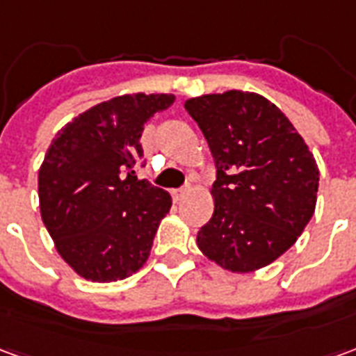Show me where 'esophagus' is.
Listing matches in <instances>:
<instances>
[{
	"label": "esophagus",
	"instance_id": "obj_1",
	"mask_svg": "<svg viewBox=\"0 0 356 356\" xmlns=\"http://www.w3.org/2000/svg\"><path fill=\"white\" fill-rule=\"evenodd\" d=\"M186 193H188V186H185V188H175V191H171V194H173V198H175V200H181V198H183Z\"/></svg>",
	"mask_w": 356,
	"mask_h": 356
}]
</instances>
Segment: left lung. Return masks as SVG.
Listing matches in <instances>:
<instances>
[{"label":"left lung","instance_id":"1","mask_svg":"<svg viewBox=\"0 0 356 356\" xmlns=\"http://www.w3.org/2000/svg\"><path fill=\"white\" fill-rule=\"evenodd\" d=\"M217 168L213 216L196 244L232 273L267 267L290 250L316 206L318 168L303 137L276 104L250 91L185 102Z\"/></svg>","mask_w":356,"mask_h":356}]
</instances>
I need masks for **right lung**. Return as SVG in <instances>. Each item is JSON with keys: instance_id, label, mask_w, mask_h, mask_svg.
<instances>
[{"instance_id": "add662e5", "label": "right lung", "mask_w": 356, "mask_h": 356, "mask_svg": "<svg viewBox=\"0 0 356 356\" xmlns=\"http://www.w3.org/2000/svg\"><path fill=\"white\" fill-rule=\"evenodd\" d=\"M173 95H122L86 110L53 139L38 173L43 225L70 267L93 282L124 280L150 255L171 196L139 181L140 135Z\"/></svg>"}]
</instances>
